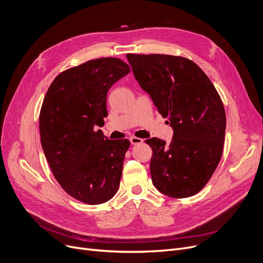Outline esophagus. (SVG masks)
I'll list each match as a JSON object with an SVG mask.
<instances>
[{
	"label": "esophagus",
	"mask_w": 263,
	"mask_h": 263,
	"mask_svg": "<svg viewBox=\"0 0 263 263\" xmlns=\"http://www.w3.org/2000/svg\"><path fill=\"white\" fill-rule=\"evenodd\" d=\"M130 142L132 145H137V144H141L144 142V140L140 139V137H135V136H132L130 137Z\"/></svg>",
	"instance_id": "1"
}]
</instances>
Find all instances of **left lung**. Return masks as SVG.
Masks as SVG:
<instances>
[{
  "label": "left lung",
  "instance_id": "left-lung-1",
  "mask_svg": "<svg viewBox=\"0 0 263 263\" xmlns=\"http://www.w3.org/2000/svg\"><path fill=\"white\" fill-rule=\"evenodd\" d=\"M133 74L174 130L170 145L153 137L150 174L164 195H195L210 180L223 154L226 114L210 79L185 58L127 54Z\"/></svg>",
  "mask_w": 263,
  "mask_h": 263
}]
</instances>
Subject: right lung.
<instances>
[{
	"mask_svg": "<svg viewBox=\"0 0 263 263\" xmlns=\"http://www.w3.org/2000/svg\"><path fill=\"white\" fill-rule=\"evenodd\" d=\"M130 72L115 58L88 61L54 79L41 105L40 141L63 190L87 204L103 203L119 187L128 140H108L102 131L106 95Z\"/></svg>",
	"mask_w": 263,
	"mask_h": 263,
	"instance_id": "add662e5",
	"label": "right lung"
}]
</instances>
